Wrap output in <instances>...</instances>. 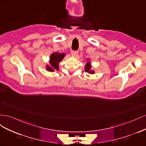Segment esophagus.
Returning a JSON list of instances; mask_svg holds the SVG:
<instances>
[{"label": "esophagus", "instance_id": "1", "mask_svg": "<svg viewBox=\"0 0 146 146\" xmlns=\"http://www.w3.org/2000/svg\"><path fill=\"white\" fill-rule=\"evenodd\" d=\"M78 52L77 51H72V52H71V54H72V56H76L77 55H78Z\"/></svg>", "mask_w": 146, "mask_h": 146}]
</instances>
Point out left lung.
Wrapping results in <instances>:
<instances>
[{
  "label": "left lung",
  "mask_w": 146,
  "mask_h": 146,
  "mask_svg": "<svg viewBox=\"0 0 146 146\" xmlns=\"http://www.w3.org/2000/svg\"><path fill=\"white\" fill-rule=\"evenodd\" d=\"M91 60L90 58H89L86 59V64L85 66V69H84V70H85V71L86 72H88V73L91 74H95V71H94V70H92L91 69L92 64H91Z\"/></svg>",
  "instance_id": "8db88e82"
}]
</instances>
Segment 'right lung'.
<instances>
[{"mask_svg": "<svg viewBox=\"0 0 146 146\" xmlns=\"http://www.w3.org/2000/svg\"><path fill=\"white\" fill-rule=\"evenodd\" d=\"M66 54L64 53L54 52L50 54L48 63L46 65V69L48 72H55V70L60 69L59 63L63 60Z\"/></svg>", "mask_w": 146, "mask_h": 146, "instance_id": "right-lung-1", "label": "right lung"}]
</instances>
